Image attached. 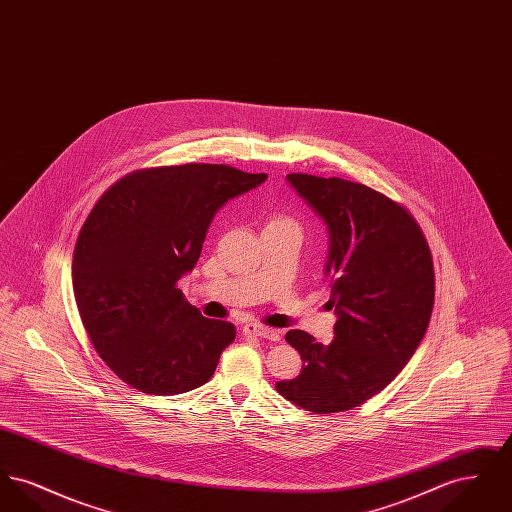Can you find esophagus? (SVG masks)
<instances>
[{
    "label": "esophagus",
    "mask_w": 512,
    "mask_h": 512,
    "mask_svg": "<svg viewBox=\"0 0 512 512\" xmlns=\"http://www.w3.org/2000/svg\"><path fill=\"white\" fill-rule=\"evenodd\" d=\"M244 334L245 336H257V338H265V340L270 341H278L282 338L280 330L267 328V326H261V324H245Z\"/></svg>",
    "instance_id": "esophagus-1"
}]
</instances>
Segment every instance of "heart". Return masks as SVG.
Instances as JSON below:
<instances>
[{
  "label": "heart",
  "mask_w": 512,
  "mask_h": 512,
  "mask_svg": "<svg viewBox=\"0 0 512 512\" xmlns=\"http://www.w3.org/2000/svg\"><path fill=\"white\" fill-rule=\"evenodd\" d=\"M265 228H297L295 222L292 219H286V217H270L267 220V226Z\"/></svg>",
  "instance_id": "1"
}]
</instances>
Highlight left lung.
<instances>
[{
    "mask_svg": "<svg viewBox=\"0 0 512 512\" xmlns=\"http://www.w3.org/2000/svg\"><path fill=\"white\" fill-rule=\"evenodd\" d=\"M326 222L334 340L303 330L286 341L303 368L276 390L305 411L341 413L384 390L409 363L434 309V263L413 215L390 197L343 178L288 174Z\"/></svg>",
    "mask_w": 512,
    "mask_h": 512,
    "instance_id": "8db88e82",
    "label": "left lung"
}]
</instances>
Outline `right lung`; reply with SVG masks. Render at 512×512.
<instances>
[{
	"label": "right lung",
	"instance_id": "1",
	"mask_svg": "<svg viewBox=\"0 0 512 512\" xmlns=\"http://www.w3.org/2000/svg\"><path fill=\"white\" fill-rule=\"evenodd\" d=\"M265 180L188 163L132 172L99 197L74 247V299L99 357L122 382L174 395L215 374L236 328L203 317L176 282L195 267L220 207Z\"/></svg>",
	"mask_w": 512,
	"mask_h": 512
}]
</instances>
